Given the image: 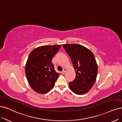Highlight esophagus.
<instances>
[{"label":"esophagus","instance_id":"obj_1","mask_svg":"<svg viewBox=\"0 0 122 122\" xmlns=\"http://www.w3.org/2000/svg\"><path fill=\"white\" fill-rule=\"evenodd\" d=\"M66 69L64 68V69H63V73H65V72H66Z\"/></svg>","mask_w":122,"mask_h":122}]
</instances>
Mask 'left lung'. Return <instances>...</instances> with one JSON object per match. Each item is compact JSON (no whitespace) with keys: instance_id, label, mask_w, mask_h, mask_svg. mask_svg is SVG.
I'll return each instance as SVG.
<instances>
[{"instance_id":"left-lung-1","label":"left lung","mask_w":122,"mask_h":122,"mask_svg":"<svg viewBox=\"0 0 122 122\" xmlns=\"http://www.w3.org/2000/svg\"><path fill=\"white\" fill-rule=\"evenodd\" d=\"M72 62L76 73L73 81L69 82L70 88L75 93L81 95L87 92L96 82L97 65L92 52L79 44L62 45Z\"/></svg>"}]
</instances>
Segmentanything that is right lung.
<instances>
[{"label": "right lung", "instance_id": "add662e5", "mask_svg": "<svg viewBox=\"0 0 122 122\" xmlns=\"http://www.w3.org/2000/svg\"><path fill=\"white\" fill-rule=\"evenodd\" d=\"M61 45L43 46L34 49L25 65V74L30 87L39 93H46L54 87L60 74L56 72L52 60Z\"/></svg>", "mask_w": 122, "mask_h": 122}]
</instances>
